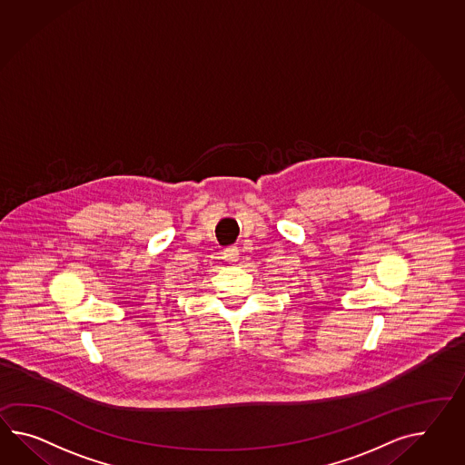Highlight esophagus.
Wrapping results in <instances>:
<instances>
[{
    "label": "esophagus",
    "mask_w": 465,
    "mask_h": 465,
    "mask_svg": "<svg viewBox=\"0 0 465 465\" xmlns=\"http://www.w3.org/2000/svg\"><path fill=\"white\" fill-rule=\"evenodd\" d=\"M238 249L237 247H227V249L223 250V259L228 262V263H235L238 262Z\"/></svg>",
    "instance_id": "esophagus-1"
}]
</instances>
